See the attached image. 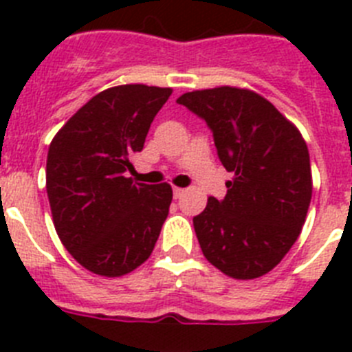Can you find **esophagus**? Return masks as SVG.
<instances>
[{"instance_id": "34e87169", "label": "esophagus", "mask_w": 352, "mask_h": 352, "mask_svg": "<svg viewBox=\"0 0 352 352\" xmlns=\"http://www.w3.org/2000/svg\"><path fill=\"white\" fill-rule=\"evenodd\" d=\"M173 194H174V199H179L183 194H185V188H179V186H174V188H173Z\"/></svg>"}]
</instances>
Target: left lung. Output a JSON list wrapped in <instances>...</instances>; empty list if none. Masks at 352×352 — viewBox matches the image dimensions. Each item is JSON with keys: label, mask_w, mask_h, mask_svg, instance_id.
<instances>
[{"label": "left lung", "mask_w": 352, "mask_h": 352, "mask_svg": "<svg viewBox=\"0 0 352 352\" xmlns=\"http://www.w3.org/2000/svg\"><path fill=\"white\" fill-rule=\"evenodd\" d=\"M176 102L206 121L222 166L234 174L226 197H210L194 217L204 257L238 280L266 275L291 250L307 219V142L272 102L250 89L220 86Z\"/></svg>", "instance_id": "left-lung-1"}]
</instances>
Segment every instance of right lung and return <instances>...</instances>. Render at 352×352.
I'll list each match as a JSON object with an SVG mask.
<instances>
[{"label": "right lung", "instance_id": "obj_1", "mask_svg": "<svg viewBox=\"0 0 352 352\" xmlns=\"http://www.w3.org/2000/svg\"><path fill=\"white\" fill-rule=\"evenodd\" d=\"M170 88L123 84L98 93L49 146L45 188L56 232L72 257L102 276H121L153 252L173 188L126 178Z\"/></svg>", "mask_w": 352, "mask_h": 352}]
</instances>
